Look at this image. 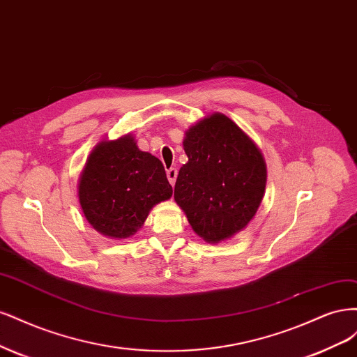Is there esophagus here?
Returning <instances> with one entry per match:
<instances>
[{
    "label": "esophagus",
    "instance_id": "obj_1",
    "mask_svg": "<svg viewBox=\"0 0 357 357\" xmlns=\"http://www.w3.org/2000/svg\"><path fill=\"white\" fill-rule=\"evenodd\" d=\"M176 176H178V170L175 167H170L167 170V179L170 182V185H175V181H176Z\"/></svg>",
    "mask_w": 357,
    "mask_h": 357
}]
</instances>
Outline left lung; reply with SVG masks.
Wrapping results in <instances>:
<instances>
[{"label":"left lung","instance_id":"1","mask_svg":"<svg viewBox=\"0 0 357 357\" xmlns=\"http://www.w3.org/2000/svg\"><path fill=\"white\" fill-rule=\"evenodd\" d=\"M188 162L175 183V202L208 243H221L254 220L266 192L261 149L221 112L204 116L182 141Z\"/></svg>","mask_w":357,"mask_h":357}]
</instances>
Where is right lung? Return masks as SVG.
Here are the masks:
<instances>
[{"label":"right lung","instance_id":"right-lung-1","mask_svg":"<svg viewBox=\"0 0 357 357\" xmlns=\"http://www.w3.org/2000/svg\"><path fill=\"white\" fill-rule=\"evenodd\" d=\"M77 191L87 222L116 240L135 236L154 206L174 192L163 163L141 151L132 133L98 142L87 157Z\"/></svg>","mask_w":357,"mask_h":357}]
</instances>
